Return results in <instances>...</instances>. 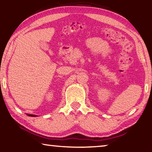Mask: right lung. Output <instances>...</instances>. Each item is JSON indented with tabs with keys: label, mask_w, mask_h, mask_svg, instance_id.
Returning a JSON list of instances; mask_svg holds the SVG:
<instances>
[{
	"label": "right lung",
	"mask_w": 152,
	"mask_h": 152,
	"mask_svg": "<svg viewBox=\"0 0 152 152\" xmlns=\"http://www.w3.org/2000/svg\"><path fill=\"white\" fill-rule=\"evenodd\" d=\"M28 116H30V117H37V115H30V114H27Z\"/></svg>",
	"instance_id": "1"
}]
</instances>
